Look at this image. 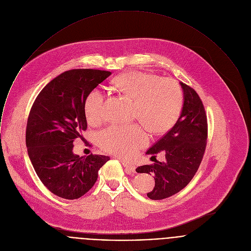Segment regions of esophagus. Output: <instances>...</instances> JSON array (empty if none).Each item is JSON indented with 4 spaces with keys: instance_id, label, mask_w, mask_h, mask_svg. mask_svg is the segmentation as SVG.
I'll return each mask as SVG.
<instances>
[{
    "instance_id": "1",
    "label": "esophagus",
    "mask_w": 251,
    "mask_h": 251,
    "mask_svg": "<svg viewBox=\"0 0 251 251\" xmlns=\"http://www.w3.org/2000/svg\"><path fill=\"white\" fill-rule=\"evenodd\" d=\"M122 163H123V165H124V167H125V169H126V173L130 174V173H134V172H135V167H134L133 165L128 164V163L125 162V161H122Z\"/></svg>"
}]
</instances>
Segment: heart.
Instances as JSON below:
<instances>
[{
    "mask_svg": "<svg viewBox=\"0 0 251 251\" xmlns=\"http://www.w3.org/2000/svg\"><path fill=\"white\" fill-rule=\"evenodd\" d=\"M112 85L133 101L132 117L151 133L165 132L177 122L183 105V92L174 80L131 71L115 78ZM104 109V92L100 88L92 89L84 101L87 122L92 125L100 122ZM97 140L104 151L126 158L147 143L148 135L140 124L110 126L97 133Z\"/></svg>",
    "mask_w": 251,
    "mask_h": 251,
    "instance_id": "heart-1",
    "label": "heart"
}]
</instances>
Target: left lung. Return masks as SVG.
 <instances>
[{
	"instance_id": "obj_1",
	"label": "left lung",
	"mask_w": 251,
	"mask_h": 251,
	"mask_svg": "<svg viewBox=\"0 0 251 251\" xmlns=\"http://www.w3.org/2000/svg\"><path fill=\"white\" fill-rule=\"evenodd\" d=\"M181 86L184 105L179 119L146 153L155 159L162 151L166 160L136 168L138 173L155 175V187L147 194L151 200L167 199L184 189L198 171L206 148L207 118L202 101L194 88L183 83Z\"/></svg>"
}]
</instances>
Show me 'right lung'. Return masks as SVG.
I'll return each instance as SVG.
<instances>
[{"label":"right lung","mask_w":251,"mask_h":251,"mask_svg":"<svg viewBox=\"0 0 251 251\" xmlns=\"http://www.w3.org/2000/svg\"><path fill=\"white\" fill-rule=\"evenodd\" d=\"M112 73L96 69L65 71L36 97L27 121L26 146L42 183L54 195L76 200L95 184L108 156L73 153V142L87 124L84 101L88 93Z\"/></svg>","instance_id":"add662e5"}]
</instances>
